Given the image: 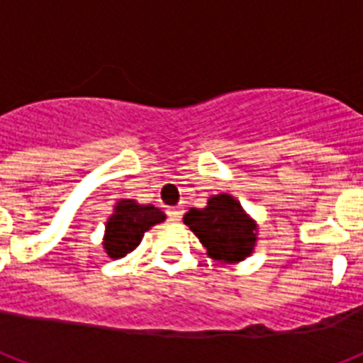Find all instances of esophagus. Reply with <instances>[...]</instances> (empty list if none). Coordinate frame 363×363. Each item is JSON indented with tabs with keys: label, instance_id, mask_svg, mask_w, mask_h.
I'll use <instances>...</instances> for the list:
<instances>
[{
	"label": "esophagus",
	"instance_id": "obj_1",
	"mask_svg": "<svg viewBox=\"0 0 363 363\" xmlns=\"http://www.w3.org/2000/svg\"><path fill=\"white\" fill-rule=\"evenodd\" d=\"M182 212H184V210H182L181 206H173V208H167V216H169V219H172V221H181Z\"/></svg>",
	"mask_w": 363,
	"mask_h": 363
}]
</instances>
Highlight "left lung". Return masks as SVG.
Wrapping results in <instances>:
<instances>
[{
    "label": "left lung",
    "mask_w": 363,
    "mask_h": 363,
    "mask_svg": "<svg viewBox=\"0 0 363 363\" xmlns=\"http://www.w3.org/2000/svg\"><path fill=\"white\" fill-rule=\"evenodd\" d=\"M184 223L196 233L216 260L227 264L249 257L257 242V228L240 203L227 194L210 197L206 208H191Z\"/></svg>",
    "instance_id": "left-lung-1"
}]
</instances>
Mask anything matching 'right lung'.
I'll use <instances>...</instances> for the list:
<instances>
[{
    "label": "right lung",
    "mask_w": 363,
    "mask_h": 363,
    "mask_svg": "<svg viewBox=\"0 0 363 363\" xmlns=\"http://www.w3.org/2000/svg\"><path fill=\"white\" fill-rule=\"evenodd\" d=\"M166 216L153 205H138L125 199L118 203L114 214L106 221L105 251L111 258H121L135 251L140 245L144 233L157 223H162Z\"/></svg>",
    "instance_id": "obj_1"
}]
</instances>
